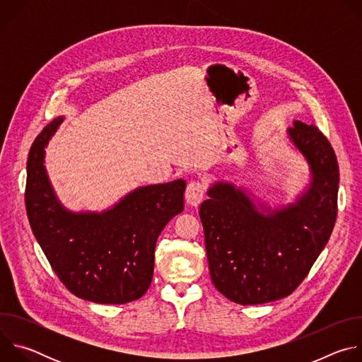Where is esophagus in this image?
<instances>
[{
	"label": "esophagus",
	"instance_id": "obj_1",
	"mask_svg": "<svg viewBox=\"0 0 362 362\" xmlns=\"http://www.w3.org/2000/svg\"><path fill=\"white\" fill-rule=\"evenodd\" d=\"M204 192H206V185L202 182V180H193L187 185L186 187V193H185V197H186V202L193 206V208H196V206H199V203L203 200V196H204Z\"/></svg>",
	"mask_w": 362,
	"mask_h": 362
}]
</instances>
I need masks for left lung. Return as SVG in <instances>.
I'll return each mask as SVG.
<instances>
[{
  "mask_svg": "<svg viewBox=\"0 0 362 362\" xmlns=\"http://www.w3.org/2000/svg\"><path fill=\"white\" fill-rule=\"evenodd\" d=\"M288 139L305 158L311 182L295 203L259 208L245 189L216 182L199 209L216 289L240 305L291 295L325 247L335 221L339 170L331 143L295 120Z\"/></svg>",
  "mask_w": 362,
  "mask_h": 362,
  "instance_id": "obj_1",
  "label": "left lung"
}]
</instances>
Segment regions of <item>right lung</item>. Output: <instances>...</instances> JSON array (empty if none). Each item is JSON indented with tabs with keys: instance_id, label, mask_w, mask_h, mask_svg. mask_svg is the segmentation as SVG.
Wrapping results in <instances>:
<instances>
[{
	"instance_id": "right-lung-1",
	"label": "right lung",
	"mask_w": 362,
	"mask_h": 362,
	"mask_svg": "<svg viewBox=\"0 0 362 362\" xmlns=\"http://www.w3.org/2000/svg\"><path fill=\"white\" fill-rule=\"evenodd\" d=\"M64 117L47 124L27 160L25 208L51 268L76 296L95 303H127L148 289L154 247L163 228L183 212L182 179L139 187L112 209L70 212L57 199L45 166V147Z\"/></svg>"
}]
</instances>
